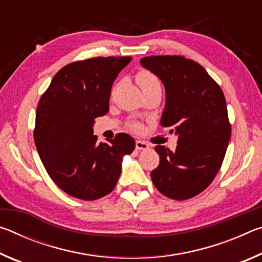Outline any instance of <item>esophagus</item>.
<instances>
[{
  "mask_svg": "<svg viewBox=\"0 0 262 262\" xmlns=\"http://www.w3.org/2000/svg\"><path fill=\"white\" fill-rule=\"evenodd\" d=\"M135 147H136L137 150H145V149L149 148V145L143 141H136L135 142Z\"/></svg>",
  "mask_w": 262,
  "mask_h": 262,
  "instance_id": "34e87169",
  "label": "esophagus"
}]
</instances>
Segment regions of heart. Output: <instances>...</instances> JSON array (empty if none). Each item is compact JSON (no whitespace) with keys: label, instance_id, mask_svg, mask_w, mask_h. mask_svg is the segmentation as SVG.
Returning <instances> with one entry per match:
<instances>
[{"label":"heart","instance_id":"heart-1","mask_svg":"<svg viewBox=\"0 0 262 262\" xmlns=\"http://www.w3.org/2000/svg\"><path fill=\"white\" fill-rule=\"evenodd\" d=\"M136 81L139 83L142 90H143V92L151 90V89L161 88V83H159L158 77L147 69H141L140 72L136 74ZM130 127L135 130H139L141 128L139 123H130Z\"/></svg>","mask_w":262,"mask_h":262}]
</instances>
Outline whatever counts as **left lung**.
Segmentation results:
<instances>
[{"mask_svg": "<svg viewBox=\"0 0 262 262\" xmlns=\"http://www.w3.org/2000/svg\"><path fill=\"white\" fill-rule=\"evenodd\" d=\"M141 64L162 79L166 103L161 123L178 135L174 151L155 147L161 161L151 180L165 196L187 200L211 184L227 152L231 125L224 94L201 64L184 56H145Z\"/></svg>", "mask_w": 262, "mask_h": 262, "instance_id": "8db88e82", "label": "left lung"}]
</instances>
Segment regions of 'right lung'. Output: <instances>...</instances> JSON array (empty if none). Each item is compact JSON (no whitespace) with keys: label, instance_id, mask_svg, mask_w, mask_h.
<instances>
[{"label":"right lung","instance_id":"right-lung-1","mask_svg":"<svg viewBox=\"0 0 262 262\" xmlns=\"http://www.w3.org/2000/svg\"><path fill=\"white\" fill-rule=\"evenodd\" d=\"M130 56L92 57L61 68L39 100L34 143L48 176L63 192L92 201L114 189L122 157L135 141L119 133L107 143L94 135L95 119L108 112L111 89Z\"/></svg>","mask_w":262,"mask_h":262}]
</instances>
